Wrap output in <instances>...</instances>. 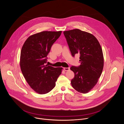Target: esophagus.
Wrapping results in <instances>:
<instances>
[{
	"label": "esophagus",
	"mask_w": 124,
	"mask_h": 124,
	"mask_svg": "<svg viewBox=\"0 0 124 124\" xmlns=\"http://www.w3.org/2000/svg\"><path fill=\"white\" fill-rule=\"evenodd\" d=\"M63 69H64V70L65 71H68L70 70V68H68V67H67V68L64 67Z\"/></svg>",
	"instance_id": "esophagus-1"
}]
</instances>
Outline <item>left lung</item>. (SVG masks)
I'll list each match as a JSON object with an SVG mask.
<instances>
[{"label": "left lung", "instance_id": "1", "mask_svg": "<svg viewBox=\"0 0 124 124\" xmlns=\"http://www.w3.org/2000/svg\"><path fill=\"white\" fill-rule=\"evenodd\" d=\"M63 34L71 55L80 54V65L72 66L70 68L74 73L71 85L77 92L87 93L96 85L103 69L101 45L93 35L79 29L64 31Z\"/></svg>", "mask_w": 124, "mask_h": 124}]
</instances>
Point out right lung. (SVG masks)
<instances>
[{
    "instance_id": "right-lung-1",
    "label": "right lung",
    "mask_w": 124,
    "mask_h": 124,
    "mask_svg": "<svg viewBox=\"0 0 124 124\" xmlns=\"http://www.w3.org/2000/svg\"><path fill=\"white\" fill-rule=\"evenodd\" d=\"M62 31H42L30 36L21 51L20 66L22 73L31 87L36 93L45 94L55 86L62 68L46 64L47 56Z\"/></svg>"
}]
</instances>
